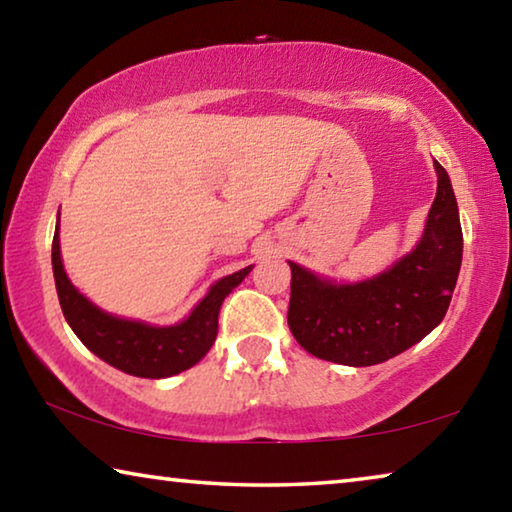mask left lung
<instances>
[{
  "instance_id": "obj_1",
  "label": "left lung",
  "mask_w": 512,
  "mask_h": 512,
  "mask_svg": "<svg viewBox=\"0 0 512 512\" xmlns=\"http://www.w3.org/2000/svg\"><path fill=\"white\" fill-rule=\"evenodd\" d=\"M438 189L422 239L388 271L334 284L291 266L289 327L318 359L375 366L409 350L445 318L463 259V230L447 171L433 160Z\"/></svg>"
}]
</instances>
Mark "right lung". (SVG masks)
Returning a JSON list of instances; mask_svg holds the SVG:
<instances>
[{"mask_svg":"<svg viewBox=\"0 0 512 512\" xmlns=\"http://www.w3.org/2000/svg\"><path fill=\"white\" fill-rule=\"evenodd\" d=\"M51 266H54L60 309L85 348L117 370L146 379L178 375V372L196 366L210 352L216 332H219V311L225 296L239 287L253 268L246 266L214 282L207 296L198 302L183 323L153 327L140 323V320L112 316L79 293V289L69 282L63 259H60L58 225L54 244H51Z\"/></svg>","mask_w":512,"mask_h":512,"instance_id":"obj_1","label":"right lung"}]
</instances>
